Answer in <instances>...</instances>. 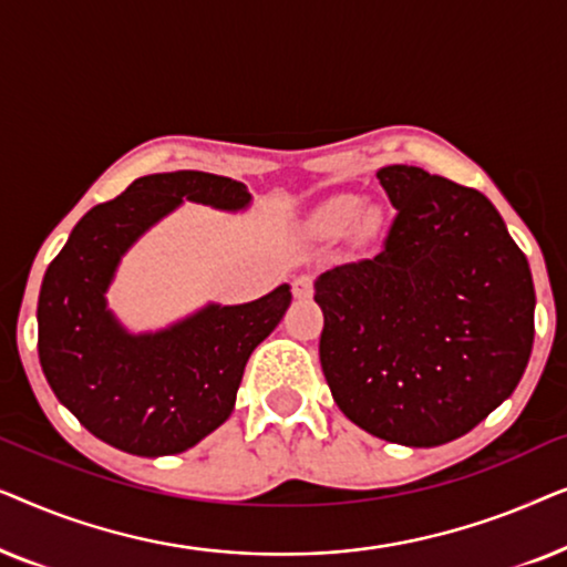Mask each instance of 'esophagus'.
Segmentation results:
<instances>
[{
	"instance_id": "1",
	"label": "esophagus",
	"mask_w": 567,
	"mask_h": 567,
	"mask_svg": "<svg viewBox=\"0 0 567 567\" xmlns=\"http://www.w3.org/2000/svg\"><path fill=\"white\" fill-rule=\"evenodd\" d=\"M291 289H293V297H297V299H312V293H315L312 276H297V278H293Z\"/></svg>"
}]
</instances>
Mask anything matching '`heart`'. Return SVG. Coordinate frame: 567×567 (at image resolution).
I'll list each match as a JSON object with an SVG mask.
<instances>
[{"instance_id": "obj_1", "label": "heart", "mask_w": 567, "mask_h": 567, "mask_svg": "<svg viewBox=\"0 0 567 567\" xmlns=\"http://www.w3.org/2000/svg\"><path fill=\"white\" fill-rule=\"evenodd\" d=\"M359 214H361L359 198H336L330 200L320 214H317V227L328 231V235H340V231H346L355 219H359Z\"/></svg>"}]
</instances>
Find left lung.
<instances>
[{
    "label": "left lung",
    "instance_id": "8db88e82",
    "mask_svg": "<svg viewBox=\"0 0 567 567\" xmlns=\"http://www.w3.org/2000/svg\"><path fill=\"white\" fill-rule=\"evenodd\" d=\"M377 177L398 216L374 258L315 281L320 363L359 429L441 446L516 390L534 343L532 270L480 190L410 165Z\"/></svg>",
    "mask_w": 567,
    "mask_h": 567
}]
</instances>
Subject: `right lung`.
I'll use <instances>...</instances> for the list:
<instances>
[{"label": "right lung", "instance_id": "obj_1", "mask_svg": "<svg viewBox=\"0 0 567 567\" xmlns=\"http://www.w3.org/2000/svg\"><path fill=\"white\" fill-rule=\"evenodd\" d=\"M185 200L250 206L245 183L177 169L138 177L76 221L38 297V359L61 405L105 444L136 456L181 454L235 410L250 353L291 305L289 284L237 307L206 305L159 332L131 336L105 291L131 245Z\"/></svg>", "mask_w": 567, "mask_h": 567}]
</instances>
